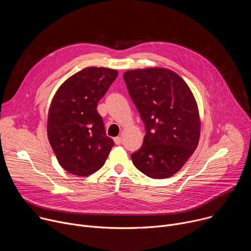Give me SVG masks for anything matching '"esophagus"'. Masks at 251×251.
Listing matches in <instances>:
<instances>
[{"label":"esophagus","mask_w":251,"mask_h":251,"mask_svg":"<svg viewBox=\"0 0 251 251\" xmlns=\"http://www.w3.org/2000/svg\"><path fill=\"white\" fill-rule=\"evenodd\" d=\"M114 142H115V144H116V145H120L121 143H122V139H121V137H115V138H114Z\"/></svg>","instance_id":"1"}]
</instances>
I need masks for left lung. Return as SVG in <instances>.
Instances as JSON below:
<instances>
[{
  "label": "left lung",
  "mask_w": 251,
  "mask_h": 251,
  "mask_svg": "<svg viewBox=\"0 0 251 251\" xmlns=\"http://www.w3.org/2000/svg\"><path fill=\"white\" fill-rule=\"evenodd\" d=\"M123 77L146 128L132 162L152 178L169 177L182 169L199 144L196 99L183 78L167 68L129 70Z\"/></svg>",
  "instance_id": "1"
}]
</instances>
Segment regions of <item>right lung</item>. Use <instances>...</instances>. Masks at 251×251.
<instances>
[{"instance_id": "obj_1", "label": "right lung", "mask_w": 251, "mask_h": 251, "mask_svg": "<svg viewBox=\"0 0 251 251\" xmlns=\"http://www.w3.org/2000/svg\"><path fill=\"white\" fill-rule=\"evenodd\" d=\"M117 75L115 69L86 67L65 80L53 96L48 137L59 165L70 174H93L114 145L96 108Z\"/></svg>"}]
</instances>
